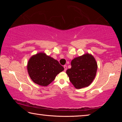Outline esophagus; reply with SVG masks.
I'll return each mask as SVG.
<instances>
[{
  "instance_id": "esophagus-1",
  "label": "esophagus",
  "mask_w": 122,
  "mask_h": 122,
  "mask_svg": "<svg viewBox=\"0 0 122 122\" xmlns=\"http://www.w3.org/2000/svg\"><path fill=\"white\" fill-rule=\"evenodd\" d=\"M63 67H64V69H64V71H66V70H67V66H66V65H65V66H63Z\"/></svg>"
}]
</instances>
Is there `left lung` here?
<instances>
[{
    "label": "left lung",
    "mask_w": 122,
    "mask_h": 122,
    "mask_svg": "<svg viewBox=\"0 0 122 122\" xmlns=\"http://www.w3.org/2000/svg\"><path fill=\"white\" fill-rule=\"evenodd\" d=\"M71 66L66 73L75 88L86 87L92 83L97 69V64L92 55L86 53L75 57L71 61Z\"/></svg>",
    "instance_id": "left-lung-1"
}]
</instances>
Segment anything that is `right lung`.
<instances>
[{
    "label": "right lung",
    "instance_id": "1",
    "mask_svg": "<svg viewBox=\"0 0 122 122\" xmlns=\"http://www.w3.org/2000/svg\"><path fill=\"white\" fill-rule=\"evenodd\" d=\"M63 70L64 68L58 61L45 53L33 55L27 63L30 77L35 83L41 86H48Z\"/></svg>",
    "mask_w": 122,
    "mask_h": 122
}]
</instances>
